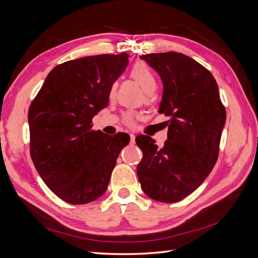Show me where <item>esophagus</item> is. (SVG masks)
<instances>
[{
    "label": "esophagus",
    "mask_w": 258,
    "mask_h": 258,
    "mask_svg": "<svg viewBox=\"0 0 258 258\" xmlns=\"http://www.w3.org/2000/svg\"><path fill=\"white\" fill-rule=\"evenodd\" d=\"M130 140H131V142H132V143L135 142V140H136V136H135L134 134H130Z\"/></svg>",
    "instance_id": "obj_1"
}]
</instances>
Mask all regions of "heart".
<instances>
[{"mask_svg": "<svg viewBox=\"0 0 258 258\" xmlns=\"http://www.w3.org/2000/svg\"><path fill=\"white\" fill-rule=\"evenodd\" d=\"M130 76L134 79L142 89L146 92V101H150L152 98L153 92L157 88V80L153 73L152 70L148 68L144 62H137L132 66L130 70ZM116 90V85H112L111 87V96H113ZM137 118V114L135 112H126L123 114V121L127 124H134L135 119Z\"/></svg>", "mask_w": 258, "mask_h": 258, "instance_id": "1", "label": "heart"}]
</instances>
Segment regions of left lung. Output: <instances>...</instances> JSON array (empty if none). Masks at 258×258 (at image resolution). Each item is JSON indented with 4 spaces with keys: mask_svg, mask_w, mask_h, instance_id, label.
I'll list each match as a JSON object with an SVG mask.
<instances>
[{
    "mask_svg": "<svg viewBox=\"0 0 258 258\" xmlns=\"http://www.w3.org/2000/svg\"><path fill=\"white\" fill-rule=\"evenodd\" d=\"M140 58L160 76L158 112L169 120L168 140L161 148L151 137L136 139L143 152L137 174L148 197L172 204L196 190L213 169L226 110L213 75L190 57L169 51Z\"/></svg>",
    "mask_w": 258,
    "mask_h": 258,
    "instance_id": "1",
    "label": "left lung"
}]
</instances>
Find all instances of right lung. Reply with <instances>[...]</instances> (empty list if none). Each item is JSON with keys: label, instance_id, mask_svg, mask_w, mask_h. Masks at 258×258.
Wrapping results in <instances>:
<instances>
[{"label": "right lung", "instance_id": "add662e5", "mask_svg": "<svg viewBox=\"0 0 258 258\" xmlns=\"http://www.w3.org/2000/svg\"><path fill=\"white\" fill-rule=\"evenodd\" d=\"M128 58L121 52L63 62L51 70L29 107L31 158L48 188L69 204L102 196L130 141L122 132L108 137L91 129Z\"/></svg>", "mask_w": 258, "mask_h": 258}]
</instances>
